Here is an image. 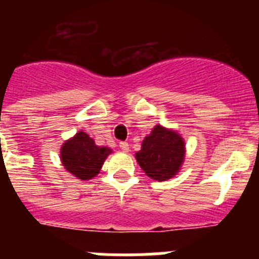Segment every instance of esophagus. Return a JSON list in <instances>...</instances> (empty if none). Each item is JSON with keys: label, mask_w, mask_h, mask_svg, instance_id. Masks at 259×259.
<instances>
[{"label": "esophagus", "mask_w": 259, "mask_h": 259, "mask_svg": "<svg viewBox=\"0 0 259 259\" xmlns=\"http://www.w3.org/2000/svg\"><path fill=\"white\" fill-rule=\"evenodd\" d=\"M119 146H120V149H122L123 153L130 152V145H128V143H125V141H123V143L119 144Z\"/></svg>", "instance_id": "1"}]
</instances>
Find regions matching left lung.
Returning a JSON list of instances; mask_svg holds the SVG:
<instances>
[{
    "label": "left lung",
    "instance_id": "8db88e82",
    "mask_svg": "<svg viewBox=\"0 0 259 259\" xmlns=\"http://www.w3.org/2000/svg\"><path fill=\"white\" fill-rule=\"evenodd\" d=\"M135 157L149 178L166 182L178 175L184 163L185 141L175 130L157 124L144 137L141 149Z\"/></svg>",
    "mask_w": 259,
    "mask_h": 259
}]
</instances>
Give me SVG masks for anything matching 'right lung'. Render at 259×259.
I'll return each mask as SVG.
<instances>
[{"instance_id": "right-lung-1", "label": "right lung", "mask_w": 259, "mask_h": 259, "mask_svg": "<svg viewBox=\"0 0 259 259\" xmlns=\"http://www.w3.org/2000/svg\"><path fill=\"white\" fill-rule=\"evenodd\" d=\"M59 153L65 170L76 179L87 182L100 174L105 159L113 150L107 146L96 145L88 134L79 131L62 144Z\"/></svg>"}]
</instances>
